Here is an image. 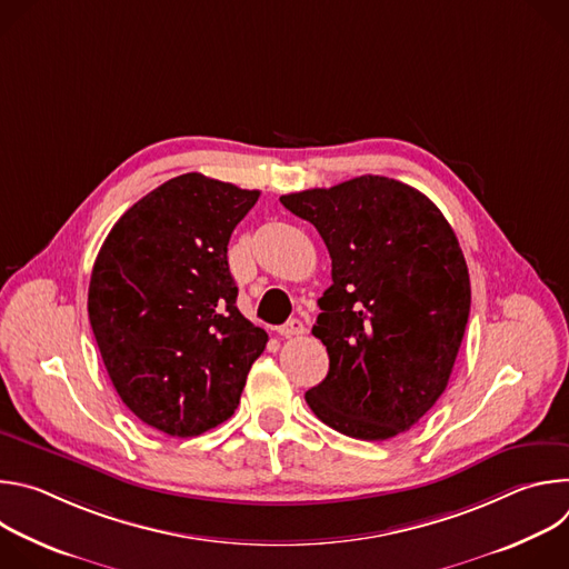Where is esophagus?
<instances>
[{"mask_svg": "<svg viewBox=\"0 0 569 569\" xmlns=\"http://www.w3.org/2000/svg\"><path fill=\"white\" fill-rule=\"evenodd\" d=\"M279 333L283 336V338H297V336H303L306 333V327H303V321L301 319H288L283 327H279Z\"/></svg>", "mask_w": 569, "mask_h": 569, "instance_id": "esophagus-1", "label": "esophagus"}]
</instances>
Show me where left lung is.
Instances as JSON below:
<instances>
[{
    "label": "left lung",
    "mask_w": 569,
    "mask_h": 569,
    "mask_svg": "<svg viewBox=\"0 0 569 569\" xmlns=\"http://www.w3.org/2000/svg\"><path fill=\"white\" fill-rule=\"evenodd\" d=\"M331 254L312 336L329 373L306 391L315 417L362 441L410 430L446 391L470 312L459 240L421 191L382 176L281 196Z\"/></svg>",
    "instance_id": "8db88e82"
}]
</instances>
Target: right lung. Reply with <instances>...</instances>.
Instances as JSON below:
<instances>
[{
  "instance_id": "right-lung-1",
  "label": "right lung",
  "mask_w": 569,
  "mask_h": 569,
  "mask_svg": "<svg viewBox=\"0 0 569 569\" xmlns=\"http://www.w3.org/2000/svg\"><path fill=\"white\" fill-rule=\"evenodd\" d=\"M259 191L178 176L112 227L94 261L88 312L126 408L171 437H198L238 408L268 336L236 308L233 227Z\"/></svg>"
}]
</instances>
